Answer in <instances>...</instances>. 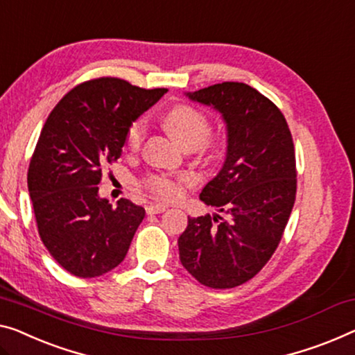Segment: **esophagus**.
I'll use <instances>...</instances> for the list:
<instances>
[{"instance_id":"obj_1","label":"esophagus","mask_w":355,"mask_h":355,"mask_svg":"<svg viewBox=\"0 0 355 355\" xmlns=\"http://www.w3.org/2000/svg\"><path fill=\"white\" fill-rule=\"evenodd\" d=\"M167 205L164 204H150L146 207V214L148 215H155V214H161V211H166Z\"/></svg>"}]
</instances>
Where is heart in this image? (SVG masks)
<instances>
[{"label": "heart", "instance_id": "b5f03b06", "mask_svg": "<svg viewBox=\"0 0 355 355\" xmlns=\"http://www.w3.org/2000/svg\"><path fill=\"white\" fill-rule=\"evenodd\" d=\"M162 124L166 130L177 144L184 148L187 151L193 150H205L207 148V137L210 134V123L207 116L200 113L193 107L180 105L168 110L162 118ZM145 137V124L144 121H135L132 123L125 135L127 150L137 151L140 150L141 141ZM191 183L189 175H150L145 180V187L148 188L155 198L164 200L177 199L183 193V188Z\"/></svg>", "mask_w": 355, "mask_h": 355}]
</instances>
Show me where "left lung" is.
<instances>
[{
    "instance_id": "left-lung-1",
    "label": "left lung",
    "mask_w": 355,
    "mask_h": 355,
    "mask_svg": "<svg viewBox=\"0 0 355 355\" xmlns=\"http://www.w3.org/2000/svg\"><path fill=\"white\" fill-rule=\"evenodd\" d=\"M184 95L218 111L226 125L225 162L199 198L230 220L188 216L180 261L200 284L232 288L260 272L282 239L296 194L292 134L276 105L248 84Z\"/></svg>"
}]
</instances>
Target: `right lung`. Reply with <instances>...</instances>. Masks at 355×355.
<instances>
[{
	"instance_id": "add662e5",
	"label": "right lung",
	"mask_w": 355,
	"mask_h": 355,
	"mask_svg": "<svg viewBox=\"0 0 355 355\" xmlns=\"http://www.w3.org/2000/svg\"><path fill=\"white\" fill-rule=\"evenodd\" d=\"M166 92L92 79L71 89L42 127L28 191L42 244L73 276H103L125 258L145 209L129 199L113 205L98 183L119 159L130 124Z\"/></svg>"
}]
</instances>
